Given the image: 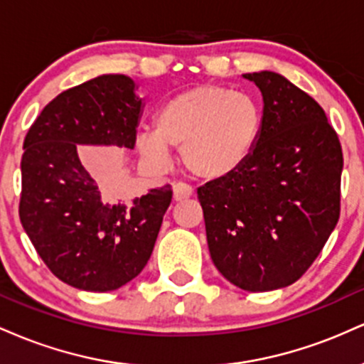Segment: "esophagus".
<instances>
[{"label": "esophagus", "mask_w": 364, "mask_h": 364, "mask_svg": "<svg viewBox=\"0 0 364 364\" xmlns=\"http://www.w3.org/2000/svg\"><path fill=\"white\" fill-rule=\"evenodd\" d=\"M173 196L176 202H181V200H186L190 198V196H193V188L185 185V183H174Z\"/></svg>", "instance_id": "obj_1"}]
</instances>
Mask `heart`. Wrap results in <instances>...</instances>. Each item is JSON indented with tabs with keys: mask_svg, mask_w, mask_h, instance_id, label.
<instances>
[{
	"mask_svg": "<svg viewBox=\"0 0 364 364\" xmlns=\"http://www.w3.org/2000/svg\"><path fill=\"white\" fill-rule=\"evenodd\" d=\"M262 109L252 95L202 83L162 102L156 128L136 135V149L152 162L179 147L181 164L191 176L219 179L248 161L262 133Z\"/></svg>",
	"mask_w": 364,
	"mask_h": 364,
	"instance_id": "obj_1",
	"label": "heart"
}]
</instances>
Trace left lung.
<instances>
[{"mask_svg": "<svg viewBox=\"0 0 364 364\" xmlns=\"http://www.w3.org/2000/svg\"><path fill=\"white\" fill-rule=\"evenodd\" d=\"M263 97L262 133L248 161L198 188L210 257L250 292L298 281L341 215L342 149L320 104L274 72L245 73Z\"/></svg>", "mask_w": 364, "mask_h": 364, "instance_id": "obj_1", "label": "left lung"}]
</instances>
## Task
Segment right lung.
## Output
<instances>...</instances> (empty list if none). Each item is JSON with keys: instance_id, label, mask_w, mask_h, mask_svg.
Masks as SVG:
<instances>
[{"instance_id": "add662e5", "label": "right lung", "mask_w": 364, "mask_h": 364, "mask_svg": "<svg viewBox=\"0 0 364 364\" xmlns=\"http://www.w3.org/2000/svg\"><path fill=\"white\" fill-rule=\"evenodd\" d=\"M141 114L135 82L101 75L61 92L23 140L18 215L48 269L68 286L106 292L147 265L173 190L133 200L102 195L78 145L133 149Z\"/></svg>"}]
</instances>
